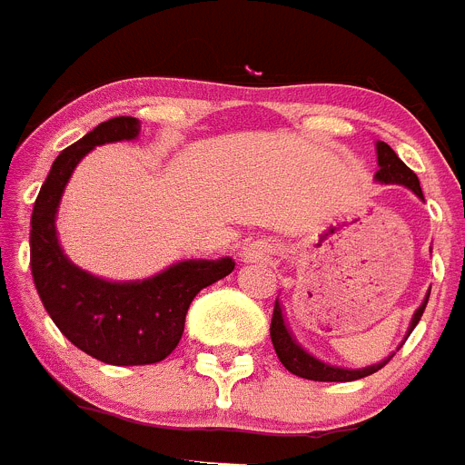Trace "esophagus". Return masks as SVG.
<instances>
[{"label":"esophagus","mask_w":465,"mask_h":465,"mask_svg":"<svg viewBox=\"0 0 465 465\" xmlns=\"http://www.w3.org/2000/svg\"><path fill=\"white\" fill-rule=\"evenodd\" d=\"M244 258H253V256H262V249L258 244H246L244 246Z\"/></svg>","instance_id":"esophagus-1"}]
</instances>
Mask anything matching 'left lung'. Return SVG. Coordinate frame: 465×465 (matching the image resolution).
I'll list each match as a JSON object with an SVG mask.
<instances>
[{
  "instance_id": "1",
  "label": "left lung",
  "mask_w": 465,
  "mask_h": 465,
  "mask_svg": "<svg viewBox=\"0 0 465 465\" xmlns=\"http://www.w3.org/2000/svg\"><path fill=\"white\" fill-rule=\"evenodd\" d=\"M377 165L380 170L375 172V182L380 183H398V186H405L419 197V200H424V193H421V186H419V179L412 170H410L405 163L396 155V151L389 146L386 142H377ZM430 291H426L424 302L417 307V312L412 314V322L408 326V335L414 331V326L419 323L421 314L426 310V302H429ZM270 338H272L274 351H277L279 361L289 372L298 377H305V380H314V381H354L361 380V377H368L372 372H377L380 368H384L389 363V359L380 361V363L365 365V368H340V365H331L326 361L316 359L307 351L302 344H298V340L293 338V332L289 331V323L283 319V310L282 302H274V312H272V326H270Z\"/></svg>"
}]
</instances>
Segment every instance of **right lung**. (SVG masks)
I'll use <instances>...</instances> for the list:
<instances>
[{"instance_id": "1", "label": "right lung", "mask_w": 465, "mask_h": 465, "mask_svg": "<svg viewBox=\"0 0 465 465\" xmlns=\"http://www.w3.org/2000/svg\"><path fill=\"white\" fill-rule=\"evenodd\" d=\"M137 118L100 123L57 155L32 209L30 268L36 293L64 338L109 365H149L167 359L183 335L193 298L235 270L232 258H188L134 282H111L74 265L57 240L63 193L81 160L102 143L139 137Z\"/></svg>"}]
</instances>
